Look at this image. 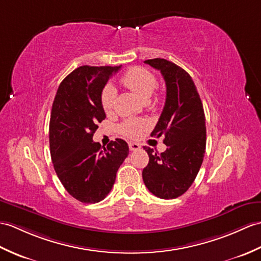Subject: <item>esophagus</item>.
Wrapping results in <instances>:
<instances>
[{
    "label": "esophagus",
    "instance_id": "34e87169",
    "mask_svg": "<svg viewBox=\"0 0 261 261\" xmlns=\"http://www.w3.org/2000/svg\"><path fill=\"white\" fill-rule=\"evenodd\" d=\"M129 149H130L131 151H137V150L140 149V145H139V144L136 143V142H130V143H129Z\"/></svg>",
    "mask_w": 261,
    "mask_h": 261
}]
</instances>
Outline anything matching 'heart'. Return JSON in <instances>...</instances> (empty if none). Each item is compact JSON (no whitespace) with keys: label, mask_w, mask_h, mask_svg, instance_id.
Instances as JSON below:
<instances>
[{"label":"heart","mask_w":261,"mask_h":261,"mask_svg":"<svg viewBox=\"0 0 261 261\" xmlns=\"http://www.w3.org/2000/svg\"><path fill=\"white\" fill-rule=\"evenodd\" d=\"M125 88L131 90L137 95L140 96L143 101H149L154 90L158 87V81L152 72L142 66H135L126 71L121 77ZM117 90L111 84H107L103 88L101 93V106L107 114L113 112L116 107ZM149 126L147 120L143 119H129L119 126L120 133L128 138H137Z\"/></svg>","instance_id":"b5f03b06"}]
</instances>
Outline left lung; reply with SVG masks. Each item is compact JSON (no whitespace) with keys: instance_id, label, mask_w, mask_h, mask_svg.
<instances>
[{"instance_id":"left-lung-1","label":"left lung","mask_w":261,"mask_h":261,"mask_svg":"<svg viewBox=\"0 0 261 261\" xmlns=\"http://www.w3.org/2000/svg\"><path fill=\"white\" fill-rule=\"evenodd\" d=\"M166 81L167 96L151 136L165 137V152L143 147L149 155L142 178L151 193L174 199L189 189L202 165L205 152V118L195 82L182 68L165 59L145 60Z\"/></svg>"}]
</instances>
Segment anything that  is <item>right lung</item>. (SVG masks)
Returning <instances> with one entry per match:
<instances>
[{
	"label": "right lung",
	"instance_id": "add662e5",
	"mask_svg": "<svg viewBox=\"0 0 261 261\" xmlns=\"http://www.w3.org/2000/svg\"><path fill=\"white\" fill-rule=\"evenodd\" d=\"M119 66L83 65L59 86L50 118V151L54 170L70 195L83 203L105 199L116 181L119 167L129 154L122 139L101 147L92 140L106 119L101 93Z\"/></svg>",
	"mask_w": 261,
	"mask_h": 261
}]
</instances>
